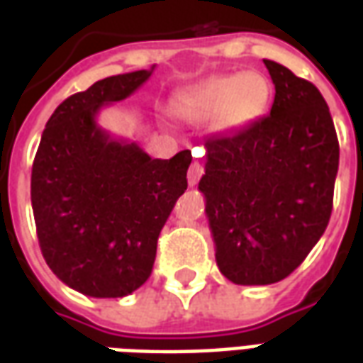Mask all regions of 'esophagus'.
I'll list each match as a JSON object with an SVG mask.
<instances>
[{
	"label": "esophagus",
	"mask_w": 363,
	"mask_h": 363,
	"mask_svg": "<svg viewBox=\"0 0 363 363\" xmlns=\"http://www.w3.org/2000/svg\"><path fill=\"white\" fill-rule=\"evenodd\" d=\"M204 174V165L200 163V161H192L189 167V184L190 186H194V184H198V181H200V177Z\"/></svg>",
	"instance_id": "34e87169"
}]
</instances>
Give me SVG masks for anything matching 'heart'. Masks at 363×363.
Returning a JSON list of instances; mask_svg holds the SVG:
<instances>
[{
    "label": "heart",
    "mask_w": 363,
    "mask_h": 363,
    "mask_svg": "<svg viewBox=\"0 0 363 363\" xmlns=\"http://www.w3.org/2000/svg\"><path fill=\"white\" fill-rule=\"evenodd\" d=\"M270 83L257 72L223 74L184 91L177 103V114L192 124L213 122L221 130H239L252 124L270 101Z\"/></svg>",
    "instance_id": "1"
}]
</instances>
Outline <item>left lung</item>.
Listing matches in <instances>:
<instances>
[{
	"mask_svg": "<svg viewBox=\"0 0 363 363\" xmlns=\"http://www.w3.org/2000/svg\"><path fill=\"white\" fill-rule=\"evenodd\" d=\"M270 114L233 135L206 140V198L216 262L241 286H267L294 272L330 220L338 138L319 89L264 60Z\"/></svg>",
	"mask_w": 363,
	"mask_h": 363,
	"instance_id": "1",
	"label": "left lung"
}]
</instances>
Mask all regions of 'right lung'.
Returning <instances> with one entry per match:
<instances>
[{"mask_svg": "<svg viewBox=\"0 0 363 363\" xmlns=\"http://www.w3.org/2000/svg\"><path fill=\"white\" fill-rule=\"evenodd\" d=\"M153 67L67 96L36 151L30 202L40 251L52 272L83 296L124 297L150 278L159 233L189 186V150L151 159L96 124L99 111L140 89Z\"/></svg>", "mask_w": 363, "mask_h": 363, "instance_id": "add662e5", "label": "right lung"}]
</instances>
